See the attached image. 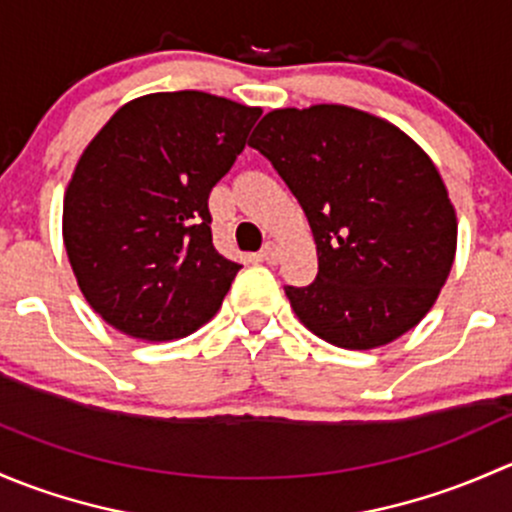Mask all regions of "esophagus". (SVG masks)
Returning <instances> with one entry per match:
<instances>
[{
    "mask_svg": "<svg viewBox=\"0 0 512 512\" xmlns=\"http://www.w3.org/2000/svg\"><path fill=\"white\" fill-rule=\"evenodd\" d=\"M261 261H266V263H276L278 261V244H273V241H268L266 246H263L261 249Z\"/></svg>",
    "mask_w": 512,
    "mask_h": 512,
    "instance_id": "obj_1",
    "label": "esophagus"
}]
</instances>
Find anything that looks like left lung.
<instances>
[{"label": "left lung", "instance_id": "left-lung-1", "mask_svg": "<svg viewBox=\"0 0 512 512\" xmlns=\"http://www.w3.org/2000/svg\"><path fill=\"white\" fill-rule=\"evenodd\" d=\"M249 145L313 229L318 278L286 286L300 323L345 350L412 330L456 256V212L431 157L397 125L335 103L271 110Z\"/></svg>", "mask_w": 512, "mask_h": 512}]
</instances>
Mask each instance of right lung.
<instances>
[{
  "label": "right lung",
  "mask_w": 512,
  "mask_h": 512,
  "mask_svg": "<svg viewBox=\"0 0 512 512\" xmlns=\"http://www.w3.org/2000/svg\"><path fill=\"white\" fill-rule=\"evenodd\" d=\"M261 108L202 91L125 103L88 142L63 197V244L83 298L120 333L192 335L239 263L214 249L209 192Z\"/></svg>",
  "instance_id": "right-lung-1"
}]
</instances>
